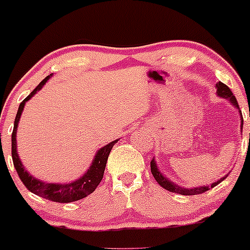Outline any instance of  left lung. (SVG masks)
Here are the masks:
<instances>
[{"label":"left lung","mask_w":250,"mask_h":250,"mask_svg":"<svg viewBox=\"0 0 250 250\" xmlns=\"http://www.w3.org/2000/svg\"><path fill=\"white\" fill-rule=\"evenodd\" d=\"M215 88H216V95H218V97L224 98V99H228L229 102H230L231 104H232L233 106L239 111V115H241V130H242V128H243V117H242V112H241V110H239L238 103H237V99L234 98L233 93L231 92L230 88H229L226 84H224L223 82L216 83ZM249 116H250V113H249ZM151 173H152L153 178L156 179V181H157V183L160 184L163 188L170 191V192H175V193H179V195H184V196L198 195V193L206 192V191L210 190L211 188H214V186H216L218 184H220L221 181H223L224 179L229 175V174H226V175H224L223 178L219 179L218 181H215V183H211L210 185L197 186V188H183V186L176 185L175 183H173L172 180H169V179H168L165 174L161 173V170H160V168H158L157 163H156L155 158H152V161H151Z\"/></svg>","instance_id":"left-lung-1"}]
</instances>
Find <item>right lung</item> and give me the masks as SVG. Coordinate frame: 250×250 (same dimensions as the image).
I'll return each instance as SVG.
<instances>
[{
	"label": "right lung",
	"mask_w": 250,
	"mask_h": 250,
	"mask_svg": "<svg viewBox=\"0 0 250 250\" xmlns=\"http://www.w3.org/2000/svg\"><path fill=\"white\" fill-rule=\"evenodd\" d=\"M53 75H49L20 103L19 109H18L16 121H14V128L13 133H12V158H13L14 167L19 175L20 180L22 181L26 188L31 191L32 193L41 197L46 198V200L53 201V202H59V203H70L75 202V201L82 200V198L87 197L88 195L93 192L98 185L102 181L103 176H104L105 167H106L107 157L110 155V151L112 146L117 143V140H113L107 145L103 146L102 148L97 151L94 158H93L92 163H90L89 168L87 172L83 174L82 176L76 179V180L71 181V183H47V181L41 180V179L35 178L26 170V168L22 166L21 160L19 158L17 150V130L18 125H19L20 117H21L22 110H24L25 104L36 94L39 90L42 89L46 82L52 77Z\"/></svg>",
	"instance_id": "obj_1"
}]
</instances>
